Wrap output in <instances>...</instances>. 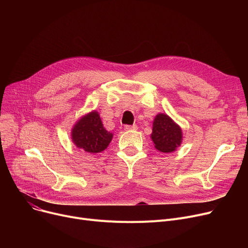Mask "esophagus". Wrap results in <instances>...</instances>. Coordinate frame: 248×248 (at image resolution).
<instances>
[{"mask_svg":"<svg viewBox=\"0 0 248 248\" xmlns=\"http://www.w3.org/2000/svg\"><path fill=\"white\" fill-rule=\"evenodd\" d=\"M138 129V126L136 124L134 125H124V131H136Z\"/></svg>","mask_w":248,"mask_h":248,"instance_id":"1","label":"esophagus"}]
</instances>
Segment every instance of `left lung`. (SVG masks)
Listing matches in <instances>:
<instances>
[{
	"mask_svg": "<svg viewBox=\"0 0 248 248\" xmlns=\"http://www.w3.org/2000/svg\"><path fill=\"white\" fill-rule=\"evenodd\" d=\"M152 131L151 140L155 148L162 153L175 152L183 140L182 128L166 113L155 116Z\"/></svg>",
	"mask_w": 248,
	"mask_h": 248,
	"instance_id": "obj_1",
	"label": "left lung"
}]
</instances>
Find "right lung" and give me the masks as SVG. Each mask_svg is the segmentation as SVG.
Listing matches in <instances>:
<instances>
[{
	"label": "right lung",
	"instance_id": "right-lung-1",
	"mask_svg": "<svg viewBox=\"0 0 248 248\" xmlns=\"http://www.w3.org/2000/svg\"><path fill=\"white\" fill-rule=\"evenodd\" d=\"M113 134L104 128L96 110L82 115L71 129V140L78 148L89 154H97L106 150Z\"/></svg>",
	"mask_w": 248,
	"mask_h": 248
}]
</instances>
